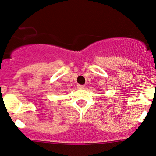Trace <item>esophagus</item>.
Here are the masks:
<instances>
[{"label": "esophagus", "instance_id": "1", "mask_svg": "<svg viewBox=\"0 0 156 156\" xmlns=\"http://www.w3.org/2000/svg\"><path fill=\"white\" fill-rule=\"evenodd\" d=\"M77 87H78L79 89H84V88H85V85H78Z\"/></svg>", "mask_w": 156, "mask_h": 156}]
</instances>
